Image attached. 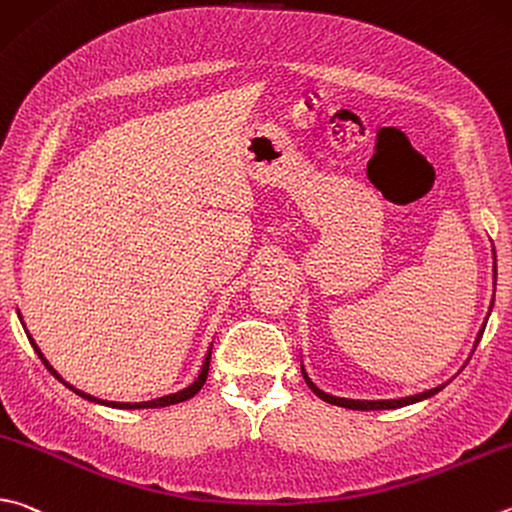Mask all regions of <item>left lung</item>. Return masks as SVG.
Wrapping results in <instances>:
<instances>
[{
	"label": "left lung",
	"instance_id": "obj_1",
	"mask_svg": "<svg viewBox=\"0 0 512 512\" xmlns=\"http://www.w3.org/2000/svg\"><path fill=\"white\" fill-rule=\"evenodd\" d=\"M492 284H497V257H495V250H492ZM490 311H492V304H490ZM490 315V313H488ZM488 322V318H486ZM486 322L481 324V329L477 333L475 338V347H472V353H475L479 340L483 336V329H486ZM466 367V365H463ZM302 376L306 380V385H309L313 389L315 396H320L322 401H327L331 405H338V407H347V410H360V412H369V410H396V407H405V405H412V403H418V401H425V398H430L434 394H439L441 389L450 383H443L439 387H432L427 389V392H421V394H414V396H405V398H389V401H356V398H340V396H331L327 392H322V389L313 383V380L309 378V374H306V369L302 365Z\"/></svg>",
	"mask_w": 512,
	"mask_h": 512
}]
</instances>
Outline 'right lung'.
Listing matches in <instances>:
<instances>
[{
  "mask_svg": "<svg viewBox=\"0 0 512 512\" xmlns=\"http://www.w3.org/2000/svg\"><path fill=\"white\" fill-rule=\"evenodd\" d=\"M17 315H20V311H17ZM20 320H22V315H20ZM26 329V327H24ZM26 336H29V342L33 345V349H35V353L37 356H40V360L44 362V367L51 371V374L60 380V383H64L67 385L71 392H76L78 396H82V398H87V401H91V403H100V405H107V407H116V410H154V407H167V405H174V403H183V401H188V398H192L194 394L199 392V389L203 387V383H206V378H208V367H210V349H208V353H206V358H203V365H201V371H199V376H197V380H194L192 385H188L185 389H181V392H176V394H167V396H161V398H154V401H145V403H114V401H100V398H96V396H91V394H85V392H80V389H76L73 385H69L67 380H64L58 371H55L51 365H49V360L44 358V353L40 351V347L35 345V340L31 338V333L26 331Z\"/></svg>",
  "mask_w": 512,
  "mask_h": 512,
  "instance_id": "obj_1",
  "label": "right lung"
}]
</instances>
